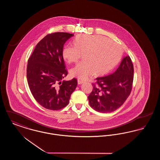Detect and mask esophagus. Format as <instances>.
<instances>
[{"label": "esophagus", "mask_w": 160, "mask_h": 160, "mask_svg": "<svg viewBox=\"0 0 160 160\" xmlns=\"http://www.w3.org/2000/svg\"><path fill=\"white\" fill-rule=\"evenodd\" d=\"M77 83H78V84H82L84 82L83 81H82V80H81L78 79V80H77Z\"/></svg>", "instance_id": "34e87169"}]
</instances>
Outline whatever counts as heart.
<instances>
[{"label": "heart", "mask_w": 160, "mask_h": 160, "mask_svg": "<svg viewBox=\"0 0 160 160\" xmlns=\"http://www.w3.org/2000/svg\"><path fill=\"white\" fill-rule=\"evenodd\" d=\"M74 46L67 45L62 50L64 60L69 63L76 62L81 54L83 61L70 69L73 77L86 80L94 74H104L114 68L120 61L122 48L118 43L100 35H78Z\"/></svg>", "instance_id": "heart-1"}]
</instances>
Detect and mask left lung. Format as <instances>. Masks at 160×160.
Returning <instances> with one entry per match:
<instances>
[{
    "label": "left lung",
    "instance_id": "1",
    "mask_svg": "<svg viewBox=\"0 0 160 160\" xmlns=\"http://www.w3.org/2000/svg\"><path fill=\"white\" fill-rule=\"evenodd\" d=\"M133 75V64L127 56L113 73L96 78V84H93V90L88 97L90 106L101 113L117 110L129 97Z\"/></svg>",
    "mask_w": 160,
    "mask_h": 160
}]
</instances>
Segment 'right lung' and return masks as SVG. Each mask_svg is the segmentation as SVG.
<instances>
[{"label":"right lung","mask_w":160,"mask_h":160,"mask_svg":"<svg viewBox=\"0 0 160 160\" xmlns=\"http://www.w3.org/2000/svg\"><path fill=\"white\" fill-rule=\"evenodd\" d=\"M73 35L66 32L47 35L38 42L28 60L27 79L31 93L47 109L58 110L67 106L76 88V78L63 80L68 72L62 50Z\"/></svg>","instance_id":"right-lung-1"}]
</instances>
